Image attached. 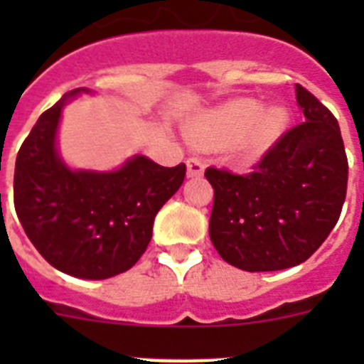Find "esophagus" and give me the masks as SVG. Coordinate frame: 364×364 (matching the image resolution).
<instances>
[{"mask_svg": "<svg viewBox=\"0 0 364 364\" xmlns=\"http://www.w3.org/2000/svg\"><path fill=\"white\" fill-rule=\"evenodd\" d=\"M204 173V162L200 159H189L188 160V176H200Z\"/></svg>", "mask_w": 364, "mask_h": 364, "instance_id": "obj_1", "label": "esophagus"}]
</instances>
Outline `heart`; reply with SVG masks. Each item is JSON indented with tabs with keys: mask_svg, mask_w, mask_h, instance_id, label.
I'll use <instances>...</instances> for the list:
<instances>
[{
	"mask_svg": "<svg viewBox=\"0 0 364 364\" xmlns=\"http://www.w3.org/2000/svg\"><path fill=\"white\" fill-rule=\"evenodd\" d=\"M288 122L290 114L282 105L262 109L257 100L242 98L193 122L188 136L202 146L237 144L244 159H252L277 142Z\"/></svg>",
	"mask_w": 364,
	"mask_h": 364,
	"instance_id": "obj_1",
	"label": "heart"
}]
</instances>
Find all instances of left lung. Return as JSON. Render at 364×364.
Returning <instances> with one entry per match:
<instances>
[{"label":"left lung","mask_w":364,"mask_h":364,"mask_svg":"<svg viewBox=\"0 0 364 364\" xmlns=\"http://www.w3.org/2000/svg\"><path fill=\"white\" fill-rule=\"evenodd\" d=\"M302 120L282 134L247 175L208 167L215 189L210 237L231 266L277 272L314 255L339 220L348 160L339 124L295 85Z\"/></svg>","instance_id":"8db88e82"}]
</instances>
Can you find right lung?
I'll use <instances>...</instances> for the list:
<instances>
[{
  "label": "right lung",
  "instance_id": "add662e5",
  "mask_svg": "<svg viewBox=\"0 0 364 364\" xmlns=\"http://www.w3.org/2000/svg\"><path fill=\"white\" fill-rule=\"evenodd\" d=\"M74 89L38 118L16 159L14 208L50 266L78 279L114 277L144 255L153 222L184 182L186 166L162 167L134 154L114 171L70 169L56 134Z\"/></svg>",
  "mask_w": 364,
  "mask_h": 364
}]
</instances>
